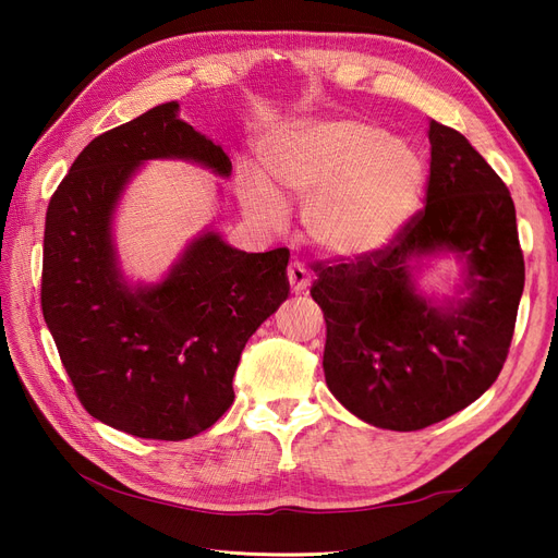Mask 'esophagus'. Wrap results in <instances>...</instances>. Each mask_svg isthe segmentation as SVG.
Here are the masks:
<instances>
[{"instance_id":"1","label":"esophagus","mask_w":558,"mask_h":558,"mask_svg":"<svg viewBox=\"0 0 558 558\" xmlns=\"http://www.w3.org/2000/svg\"><path fill=\"white\" fill-rule=\"evenodd\" d=\"M289 283H291V291L293 293H300V291H305L307 286L312 283V277H310V269L302 265V263H291L289 265Z\"/></svg>"}]
</instances>
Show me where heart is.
I'll return each mask as SVG.
<instances>
[{
    "instance_id": "heart-1",
    "label": "heart",
    "mask_w": 558,
    "mask_h": 558,
    "mask_svg": "<svg viewBox=\"0 0 558 558\" xmlns=\"http://www.w3.org/2000/svg\"><path fill=\"white\" fill-rule=\"evenodd\" d=\"M263 177L246 174L240 199L253 223L275 230L283 202L305 199L302 226L330 256L386 244L418 207L426 165L408 144L363 121L305 123L260 144Z\"/></svg>"
}]
</instances>
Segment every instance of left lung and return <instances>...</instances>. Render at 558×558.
<instances>
[{"mask_svg":"<svg viewBox=\"0 0 558 558\" xmlns=\"http://www.w3.org/2000/svg\"><path fill=\"white\" fill-rule=\"evenodd\" d=\"M428 140L426 207L381 248L312 265L326 384L351 414L388 430L433 426L498 379L523 293L508 185L459 130L430 121ZM442 247L466 256L471 295L433 308L413 293L409 272Z\"/></svg>","mask_w":558,"mask_h":558,"instance_id":"obj_1","label":"left lung"}]
</instances>
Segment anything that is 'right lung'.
Returning a JSON list of instances; mask_svg holds the SVG:
<instances>
[{"instance_id":"right-lung-1","label":"right lung","mask_w":558,"mask_h":558,"mask_svg":"<svg viewBox=\"0 0 558 558\" xmlns=\"http://www.w3.org/2000/svg\"><path fill=\"white\" fill-rule=\"evenodd\" d=\"M167 102L95 137L48 202L41 310L76 398L102 424L179 442L234 400L242 349L289 298V248L246 253L202 234L167 279L128 289L116 267L111 211L150 158H185L228 177L232 165Z\"/></svg>"}]
</instances>
